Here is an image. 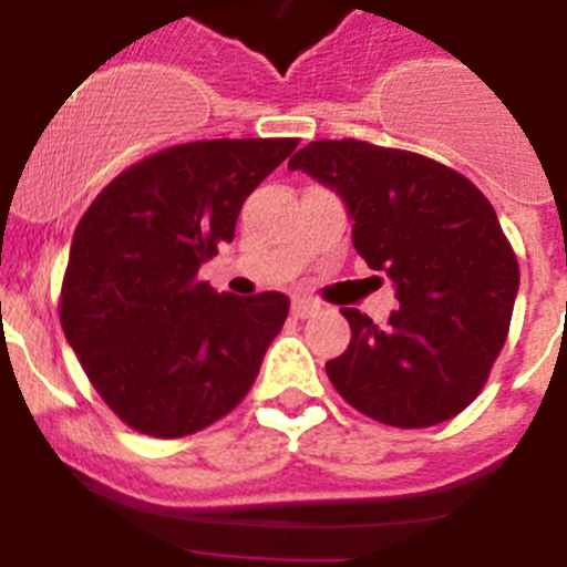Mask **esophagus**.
<instances>
[{
  "instance_id": "34e87169",
  "label": "esophagus",
  "mask_w": 567,
  "mask_h": 567,
  "mask_svg": "<svg viewBox=\"0 0 567 567\" xmlns=\"http://www.w3.org/2000/svg\"><path fill=\"white\" fill-rule=\"evenodd\" d=\"M316 310L318 307L307 299H293V307H290L293 318H310V316H316Z\"/></svg>"
}]
</instances>
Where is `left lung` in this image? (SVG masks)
I'll use <instances>...</instances> for the list:
<instances>
[{"label":"left lung","instance_id":"1","mask_svg":"<svg viewBox=\"0 0 567 567\" xmlns=\"http://www.w3.org/2000/svg\"><path fill=\"white\" fill-rule=\"evenodd\" d=\"M288 167L337 188L359 257L398 288L384 329L340 310L351 346L326 362L334 390L392 427L453 420L483 392L518 293L494 205L447 164L362 140L310 142Z\"/></svg>","mask_w":567,"mask_h":567}]
</instances>
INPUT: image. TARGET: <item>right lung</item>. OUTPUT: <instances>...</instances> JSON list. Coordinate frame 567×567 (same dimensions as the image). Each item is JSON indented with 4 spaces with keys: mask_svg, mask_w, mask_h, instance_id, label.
<instances>
[{
    "mask_svg": "<svg viewBox=\"0 0 567 567\" xmlns=\"http://www.w3.org/2000/svg\"><path fill=\"white\" fill-rule=\"evenodd\" d=\"M299 140L164 147L101 188L73 233L60 323L101 400L136 433L181 439L230 414L288 318V296L241 299L197 279L233 241L244 199Z\"/></svg>",
    "mask_w": 567,
    "mask_h": 567,
    "instance_id": "right-lung-1",
    "label": "right lung"
}]
</instances>
